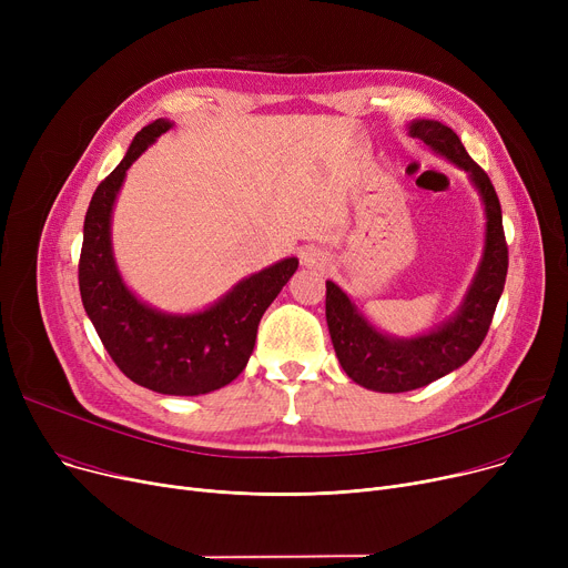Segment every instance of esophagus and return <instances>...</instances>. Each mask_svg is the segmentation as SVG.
I'll return each instance as SVG.
<instances>
[{
  "mask_svg": "<svg viewBox=\"0 0 568 568\" xmlns=\"http://www.w3.org/2000/svg\"><path fill=\"white\" fill-rule=\"evenodd\" d=\"M302 262L308 266V268H324L326 266V255L320 251V248H304L302 251Z\"/></svg>",
  "mask_w": 568,
  "mask_h": 568,
  "instance_id": "obj_1",
  "label": "esophagus"
}]
</instances>
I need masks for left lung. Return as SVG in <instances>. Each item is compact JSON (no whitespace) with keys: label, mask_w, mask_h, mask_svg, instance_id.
<instances>
[{"label":"left lung","mask_w":568,"mask_h":568,"mask_svg":"<svg viewBox=\"0 0 568 568\" xmlns=\"http://www.w3.org/2000/svg\"><path fill=\"white\" fill-rule=\"evenodd\" d=\"M409 133L469 172L486 204V248L479 272L456 317L412 341L389 338L373 329L347 300V294L336 283L326 281V324H329L338 362L349 379L382 394L419 389L469 362L490 329L506 283V268H509L501 206L490 176L471 161L460 138L449 126L422 119L409 126Z\"/></svg>","instance_id":"obj_1"}]
</instances>
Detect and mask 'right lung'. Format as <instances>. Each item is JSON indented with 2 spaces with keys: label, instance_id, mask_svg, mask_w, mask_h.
Masks as SVG:
<instances>
[{
  "label": "right lung",
  "instance_id": "add662e5",
  "mask_svg": "<svg viewBox=\"0 0 568 568\" xmlns=\"http://www.w3.org/2000/svg\"><path fill=\"white\" fill-rule=\"evenodd\" d=\"M170 126L168 119L146 124L124 161L94 191L84 216L78 283L82 306L119 371L144 389L200 396L221 389L246 368L257 324L300 260L287 257L262 268L195 315H165L135 300L112 257L110 214L131 163Z\"/></svg>",
  "mask_w": 568,
  "mask_h": 568
}]
</instances>
